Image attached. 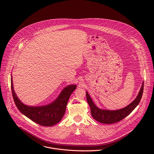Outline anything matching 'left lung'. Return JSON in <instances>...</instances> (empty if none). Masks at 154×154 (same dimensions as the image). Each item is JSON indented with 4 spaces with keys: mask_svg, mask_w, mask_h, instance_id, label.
I'll return each mask as SVG.
<instances>
[{
    "mask_svg": "<svg viewBox=\"0 0 154 154\" xmlns=\"http://www.w3.org/2000/svg\"><path fill=\"white\" fill-rule=\"evenodd\" d=\"M143 86L144 84L143 82L137 96L136 97L135 100L129 105H128L127 107L123 109L114 111L101 110L98 108L94 104L88 92H87V100L91 109V112L92 117L98 122L104 124H112L119 122L120 120H123L129 114H131L132 111L139 104L142 97Z\"/></svg>",
    "mask_w": 154,
    "mask_h": 154,
    "instance_id": "left-lung-1",
    "label": "left lung"
}]
</instances>
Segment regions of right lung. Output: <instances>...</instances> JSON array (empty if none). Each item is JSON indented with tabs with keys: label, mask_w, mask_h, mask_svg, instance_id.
Returning <instances> with one entry per match:
<instances>
[{
	"label": "right lung",
	"mask_w": 154,
	"mask_h": 154,
	"mask_svg": "<svg viewBox=\"0 0 154 154\" xmlns=\"http://www.w3.org/2000/svg\"><path fill=\"white\" fill-rule=\"evenodd\" d=\"M76 88L75 85L66 87L61 92L58 98L50 104L40 107L28 106L23 104L17 96L14 90L11 78L12 96L18 109L32 121L43 126H53L62 120L65 113L69 98Z\"/></svg>",
	"instance_id": "right-lung-1"
}]
</instances>
